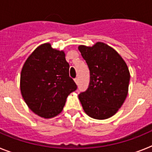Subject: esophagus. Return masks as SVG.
I'll list each match as a JSON object with an SVG mask.
<instances>
[{"label":"esophagus","instance_id":"1","mask_svg":"<svg viewBox=\"0 0 152 152\" xmlns=\"http://www.w3.org/2000/svg\"><path fill=\"white\" fill-rule=\"evenodd\" d=\"M75 82L77 84V83H78V78H75Z\"/></svg>","mask_w":152,"mask_h":152}]
</instances>
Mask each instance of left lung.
<instances>
[{"label":"left lung","mask_w":152,"mask_h":152,"mask_svg":"<svg viewBox=\"0 0 152 152\" xmlns=\"http://www.w3.org/2000/svg\"><path fill=\"white\" fill-rule=\"evenodd\" d=\"M78 49L90 70L88 88L78 95L84 112L91 118L106 119L122 107L128 94L130 74L116 50L98 42Z\"/></svg>","instance_id":"left-lung-1"}]
</instances>
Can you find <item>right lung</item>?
I'll return each mask as SVG.
<instances>
[{
    "label": "right lung",
    "mask_w": 152,
    "mask_h": 152,
    "mask_svg": "<svg viewBox=\"0 0 152 152\" xmlns=\"http://www.w3.org/2000/svg\"><path fill=\"white\" fill-rule=\"evenodd\" d=\"M77 89L69 77V64L63 51L49 43L37 47L23 64L20 91L31 110L41 117L52 118L62 111L66 98Z\"/></svg>",
    "instance_id": "1"
}]
</instances>
